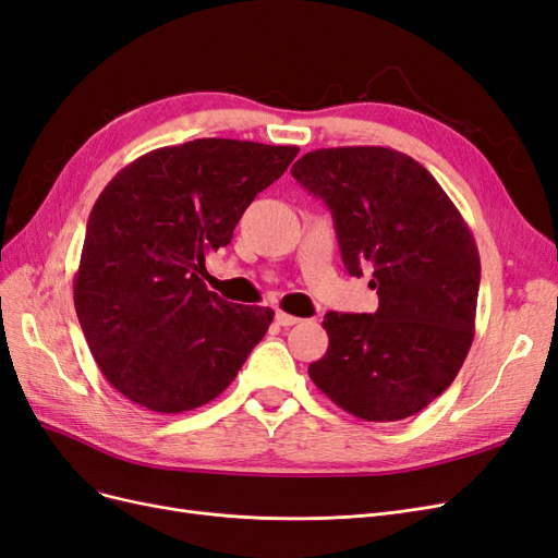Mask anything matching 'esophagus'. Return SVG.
<instances>
[{
  "label": "esophagus",
  "mask_w": 558,
  "mask_h": 558,
  "mask_svg": "<svg viewBox=\"0 0 558 558\" xmlns=\"http://www.w3.org/2000/svg\"><path fill=\"white\" fill-rule=\"evenodd\" d=\"M277 324L279 326H283V328H289V326H295V324H300V318L298 316H291V314H286V312H277Z\"/></svg>",
  "instance_id": "1"
}]
</instances>
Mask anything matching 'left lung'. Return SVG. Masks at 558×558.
<instances>
[{"label": "left lung", "instance_id": "8db88e82", "mask_svg": "<svg viewBox=\"0 0 558 558\" xmlns=\"http://www.w3.org/2000/svg\"><path fill=\"white\" fill-rule=\"evenodd\" d=\"M291 174L330 209L347 272L373 269L379 295L375 314H326L330 344L312 381L365 421L421 412L475 337L480 253L463 216L424 165L393 148H318Z\"/></svg>", "mask_w": 558, "mask_h": 558}]
</instances>
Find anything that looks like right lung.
<instances>
[{
  "label": "right lung",
  "instance_id": "obj_1",
  "mask_svg": "<svg viewBox=\"0 0 558 558\" xmlns=\"http://www.w3.org/2000/svg\"><path fill=\"white\" fill-rule=\"evenodd\" d=\"M298 146L195 140L123 167L86 226L74 307L93 359L118 393L177 414L221 396L275 312L207 291L205 256L232 240Z\"/></svg>",
  "mask_w": 558,
  "mask_h": 558
}]
</instances>
